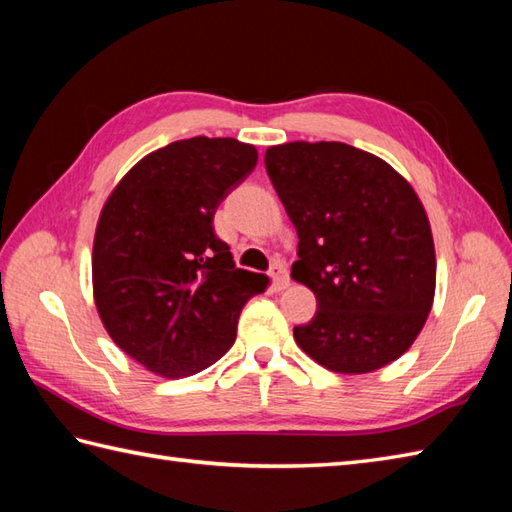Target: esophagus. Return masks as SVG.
Listing matches in <instances>:
<instances>
[{"label": "esophagus", "instance_id": "34e87169", "mask_svg": "<svg viewBox=\"0 0 512 512\" xmlns=\"http://www.w3.org/2000/svg\"><path fill=\"white\" fill-rule=\"evenodd\" d=\"M270 279H273L275 290H284L290 286V277H288V268L286 264L275 262L273 268H270Z\"/></svg>", "mask_w": 512, "mask_h": 512}]
</instances>
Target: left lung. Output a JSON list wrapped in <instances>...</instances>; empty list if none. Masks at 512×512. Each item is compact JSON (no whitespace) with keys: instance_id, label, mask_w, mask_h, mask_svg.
I'll return each mask as SVG.
<instances>
[{"instance_id":"obj_1","label":"left lung","mask_w":512,"mask_h":512,"mask_svg":"<svg viewBox=\"0 0 512 512\" xmlns=\"http://www.w3.org/2000/svg\"><path fill=\"white\" fill-rule=\"evenodd\" d=\"M268 178L299 235L292 279L317 297L295 341L336 374H367L416 341L436 295V248L411 184L345 143L266 149Z\"/></svg>"}]
</instances>
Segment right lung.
I'll use <instances>...</instances> for the list:
<instances>
[{
  "mask_svg": "<svg viewBox=\"0 0 512 512\" xmlns=\"http://www.w3.org/2000/svg\"><path fill=\"white\" fill-rule=\"evenodd\" d=\"M257 165L235 138L195 136L151 151L107 198L92 250L107 334L149 372L182 378L231 350L239 312L268 277L235 268L217 206Z\"/></svg>",
  "mask_w": 512,
  "mask_h": 512,
  "instance_id": "1",
  "label": "right lung"
}]
</instances>
